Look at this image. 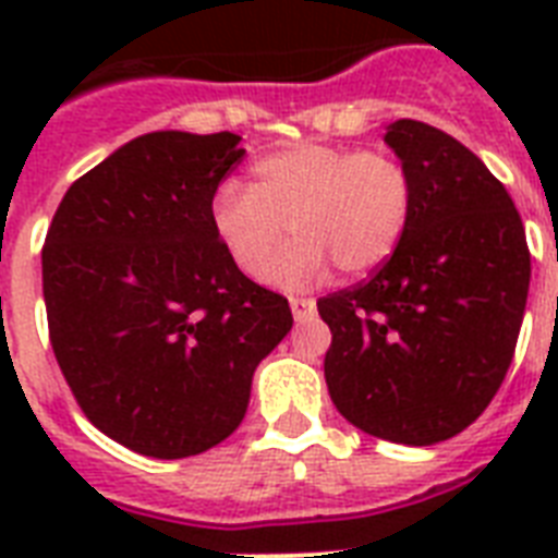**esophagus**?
<instances>
[{
    "label": "esophagus",
    "instance_id": "34e87169",
    "mask_svg": "<svg viewBox=\"0 0 558 558\" xmlns=\"http://www.w3.org/2000/svg\"><path fill=\"white\" fill-rule=\"evenodd\" d=\"M295 322H313L315 318V301L313 298H289Z\"/></svg>",
    "mask_w": 558,
    "mask_h": 558
}]
</instances>
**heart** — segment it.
<instances>
[{"label":"heart","mask_w":558,"mask_h":558,"mask_svg":"<svg viewBox=\"0 0 558 558\" xmlns=\"http://www.w3.org/2000/svg\"><path fill=\"white\" fill-rule=\"evenodd\" d=\"M411 208L414 185L397 156L306 142L254 161L252 187H219L210 222L243 275L306 287L324 278L330 263L344 278L379 269L397 252ZM287 221L299 240L276 262Z\"/></svg>","instance_id":"heart-1"}]
</instances>
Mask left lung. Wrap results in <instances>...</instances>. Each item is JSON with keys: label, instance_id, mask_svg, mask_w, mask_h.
<instances>
[{"label": "left lung", "instance_id": "obj_1", "mask_svg": "<svg viewBox=\"0 0 558 558\" xmlns=\"http://www.w3.org/2000/svg\"><path fill=\"white\" fill-rule=\"evenodd\" d=\"M385 144L411 173L414 208L371 280L318 301L332 332L324 379L356 428L432 446L501 388L527 306V236L507 187L458 138L399 118Z\"/></svg>", "mask_w": 558, "mask_h": 558}]
</instances>
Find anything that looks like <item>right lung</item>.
Wrapping results in <instances>:
<instances>
[{
    "label": "right lung",
    "mask_w": 558,
    "mask_h": 558,
    "mask_svg": "<svg viewBox=\"0 0 558 558\" xmlns=\"http://www.w3.org/2000/svg\"><path fill=\"white\" fill-rule=\"evenodd\" d=\"M240 135H138L65 191L43 248L48 336L95 428L147 458L208 451L243 423L254 367L292 330L236 269L210 202Z\"/></svg>",
    "instance_id": "add662e5"
}]
</instances>
